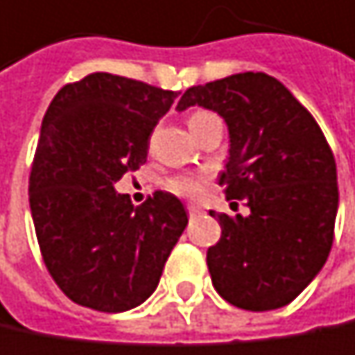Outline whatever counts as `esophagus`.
Returning <instances> with one entry per match:
<instances>
[{
	"label": "esophagus",
	"mask_w": 355,
	"mask_h": 355,
	"mask_svg": "<svg viewBox=\"0 0 355 355\" xmlns=\"http://www.w3.org/2000/svg\"><path fill=\"white\" fill-rule=\"evenodd\" d=\"M186 210H188V214H190V216L202 214V206H198V204H188V206H186Z\"/></svg>",
	"instance_id": "1"
}]
</instances>
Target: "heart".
<instances>
[{
	"mask_svg": "<svg viewBox=\"0 0 355 355\" xmlns=\"http://www.w3.org/2000/svg\"><path fill=\"white\" fill-rule=\"evenodd\" d=\"M210 116V112L206 110H196L190 114L188 118V124L190 128L196 126L202 118ZM206 182H208V175L206 173H178V175H171L165 180V190L175 194V196H182V198H196L204 192L206 188Z\"/></svg>",
	"mask_w": 355,
	"mask_h": 355,
	"instance_id": "heart-1",
	"label": "heart"
}]
</instances>
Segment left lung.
<instances>
[{
  "mask_svg": "<svg viewBox=\"0 0 355 355\" xmlns=\"http://www.w3.org/2000/svg\"><path fill=\"white\" fill-rule=\"evenodd\" d=\"M218 112L231 135L227 200L249 216L218 218L220 239L206 263L216 292L237 309L272 311L292 302L329 257L337 214L331 147L288 89L266 73H237L186 89L178 110Z\"/></svg>",
  "mask_w": 355,
  "mask_h": 355,
  "instance_id": "obj_1",
  "label": "left lung"
}]
</instances>
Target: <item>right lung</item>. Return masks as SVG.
Segmentation results:
<instances>
[{
  "label": "right lung",
  "mask_w": 355,
  "mask_h": 355,
  "mask_svg": "<svg viewBox=\"0 0 355 355\" xmlns=\"http://www.w3.org/2000/svg\"><path fill=\"white\" fill-rule=\"evenodd\" d=\"M180 92L112 73L63 85L44 114L30 169L42 261L73 302L122 313L145 302L188 225L167 192L141 206L114 182L147 163L149 139Z\"/></svg>",
  "instance_id": "add662e5"
}]
</instances>
